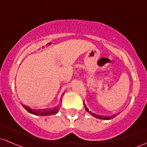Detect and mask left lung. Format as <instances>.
I'll return each instance as SVG.
<instances>
[{
	"label": "left lung",
	"instance_id": "left-lung-1",
	"mask_svg": "<svg viewBox=\"0 0 147 147\" xmlns=\"http://www.w3.org/2000/svg\"><path fill=\"white\" fill-rule=\"evenodd\" d=\"M85 106V105H84ZM85 108H86V110L89 113H90V115H92V116H94V117H97V118H98V119H112V118H113V117H115V115H112V116H111V117H104V116H99V115H95V114H94V113H92L90 112V111H89L88 110V109L86 108V106H85Z\"/></svg>",
	"mask_w": 147,
	"mask_h": 147
}]
</instances>
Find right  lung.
<instances>
[{"instance_id": "obj_1", "label": "right lung", "mask_w": 147, "mask_h": 147, "mask_svg": "<svg viewBox=\"0 0 147 147\" xmlns=\"http://www.w3.org/2000/svg\"><path fill=\"white\" fill-rule=\"evenodd\" d=\"M25 108V110L28 112H29L30 113H32L35 115H41V116H46V115H54L56 114L58 112L59 109L57 108H54V109H50V110H32V109H30L28 106H23Z\"/></svg>"}]
</instances>
